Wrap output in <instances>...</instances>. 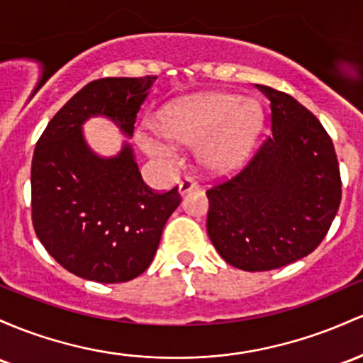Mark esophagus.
Wrapping results in <instances>:
<instances>
[{
  "mask_svg": "<svg viewBox=\"0 0 363 363\" xmlns=\"http://www.w3.org/2000/svg\"><path fill=\"white\" fill-rule=\"evenodd\" d=\"M196 189H200V184H198V181H194L191 175H186V177L179 182V193L181 194H186L189 193V191H196Z\"/></svg>",
  "mask_w": 363,
  "mask_h": 363,
  "instance_id": "esophagus-1",
  "label": "esophagus"
}]
</instances>
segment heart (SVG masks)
<instances>
[{
    "instance_id": "1",
    "label": "heart",
    "mask_w": 363,
    "mask_h": 363,
    "mask_svg": "<svg viewBox=\"0 0 363 363\" xmlns=\"http://www.w3.org/2000/svg\"><path fill=\"white\" fill-rule=\"evenodd\" d=\"M157 127L167 139L186 145L210 135L200 151L201 162L217 172H229L248 157L262 127V110L234 94H205L170 103L158 115ZM141 145L160 151L145 138Z\"/></svg>"
}]
</instances>
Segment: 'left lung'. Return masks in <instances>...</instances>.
Here are the masks:
<instances>
[{"label":"left lung","instance_id":"1","mask_svg":"<svg viewBox=\"0 0 363 363\" xmlns=\"http://www.w3.org/2000/svg\"><path fill=\"white\" fill-rule=\"evenodd\" d=\"M257 89L270 101L272 136L245 169L206 189L210 240L227 264L246 272L312 253L341 203L340 163L318 118L282 91Z\"/></svg>","mask_w":363,"mask_h":363}]
</instances>
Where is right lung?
Segmentation results:
<instances>
[{"label":"right lung","mask_w":363,"mask_h":363,"mask_svg":"<svg viewBox=\"0 0 363 363\" xmlns=\"http://www.w3.org/2000/svg\"><path fill=\"white\" fill-rule=\"evenodd\" d=\"M155 75L89 82L51 118L30 169L33 225L63 269L103 284L125 282L148 269L167 218L181 203L177 186L157 193L143 181L133 148L101 158L82 123L105 115L133 136Z\"/></svg>","instance_id":"right-lung-1"}]
</instances>
